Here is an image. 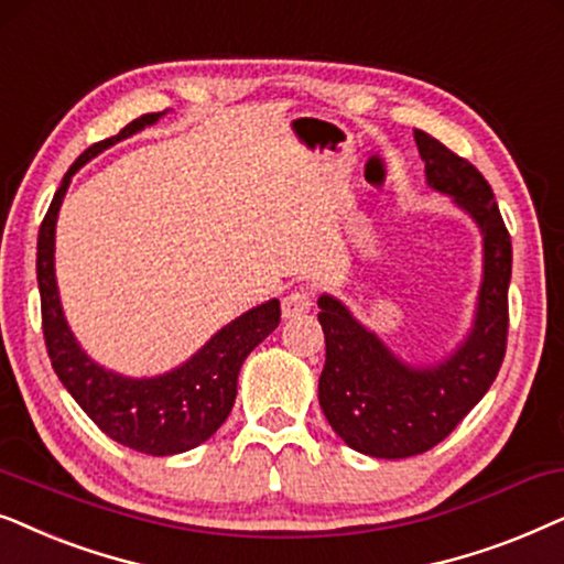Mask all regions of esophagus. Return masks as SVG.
I'll return each mask as SVG.
<instances>
[{
    "label": "esophagus",
    "mask_w": 564,
    "mask_h": 564,
    "mask_svg": "<svg viewBox=\"0 0 564 564\" xmlns=\"http://www.w3.org/2000/svg\"><path fill=\"white\" fill-rule=\"evenodd\" d=\"M281 310H283V317H286V319L302 317V314H306V312L312 310V294L306 289L291 291V294L283 296Z\"/></svg>",
    "instance_id": "34e87169"
}]
</instances>
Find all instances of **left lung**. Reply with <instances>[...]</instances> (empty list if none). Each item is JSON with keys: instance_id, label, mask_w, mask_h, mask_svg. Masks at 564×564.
Returning <instances> with one entry per match:
<instances>
[{"instance_id": "obj_1", "label": "left lung", "mask_w": 564, "mask_h": 564, "mask_svg": "<svg viewBox=\"0 0 564 564\" xmlns=\"http://www.w3.org/2000/svg\"><path fill=\"white\" fill-rule=\"evenodd\" d=\"M425 183L469 216L482 239L469 329L435 360H408L333 294L317 299L325 329L319 408L333 431L373 459H408L446 438L482 400L506 356L510 237L487 180L431 133L415 129Z\"/></svg>"}]
</instances>
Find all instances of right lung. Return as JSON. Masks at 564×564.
<instances>
[{"label": "right lung", "mask_w": 564, "mask_h": 564, "mask_svg": "<svg viewBox=\"0 0 564 564\" xmlns=\"http://www.w3.org/2000/svg\"><path fill=\"white\" fill-rule=\"evenodd\" d=\"M167 112L131 120L118 137L89 147L66 172L37 231V289H41L43 335L51 366L82 410L105 435L133 452L172 456L191 452L224 425L237 400V379L245 358L281 322V302L268 299L227 322L191 358L154 377H126L89 356L66 322L56 283V221L72 177L89 160L118 141L144 131Z\"/></svg>", "instance_id": "add662e5"}]
</instances>
